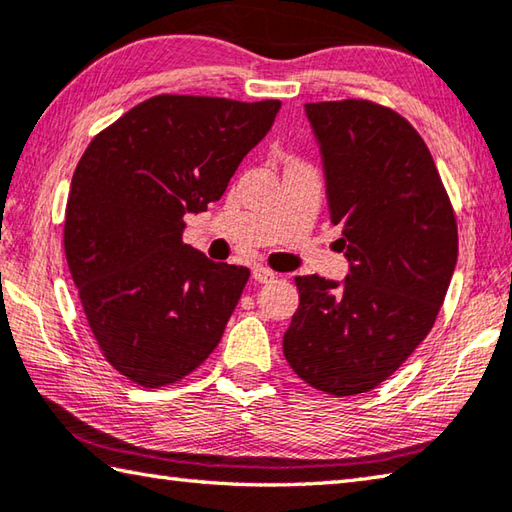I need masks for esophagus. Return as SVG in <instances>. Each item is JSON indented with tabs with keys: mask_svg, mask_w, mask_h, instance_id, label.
Returning <instances> with one entry per match:
<instances>
[{
	"mask_svg": "<svg viewBox=\"0 0 512 512\" xmlns=\"http://www.w3.org/2000/svg\"><path fill=\"white\" fill-rule=\"evenodd\" d=\"M274 278H276L274 269L263 267V265H256V267H254V281H256V283H272Z\"/></svg>",
	"mask_w": 512,
	"mask_h": 512,
	"instance_id": "1",
	"label": "esophagus"
}]
</instances>
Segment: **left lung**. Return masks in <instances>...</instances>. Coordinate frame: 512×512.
<instances>
[{"label": "left lung", "mask_w": 512, "mask_h": 512, "mask_svg": "<svg viewBox=\"0 0 512 512\" xmlns=\"http://www.w3.org/2000/svg\"><path fill=\"white\" fill-rule=\"evenodd\" d=\"M305 113L350 274L294 278L301 303L283 352L312 388L352 397L397 372L435 325L457 265V218L426 142L397 111L341 100Z\"/></svg>", "instance_id": "1"}]
</instances>
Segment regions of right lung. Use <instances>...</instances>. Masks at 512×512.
<instances>
[{
	"mask_svg": "<svg viewBox=\"0 0 512 512\" xmlns=\"http://www.w3.org/2000/svg\"><path fill=\"white\" fill-rule=\"evenodd\" d=\"M281 102L156 95L86 147L64 252L104 359L142 388L194 372L223 339L249 278L182 243L185 216L220 200Z\"/></svg>",
	"mask_w": 512,
	"mask_h": 512,
	"instance_id": "add662e5",
	"label": "right lung"
}]
</instances>
